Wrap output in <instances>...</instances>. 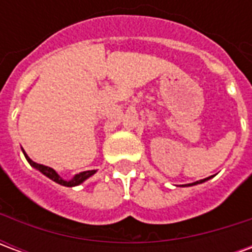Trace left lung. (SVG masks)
<instances>
[{
  "label": "left lung",
  "mask_w": 252,
  "mask_h": 252,
  "mask_svg": "<svg viewBox=\"0 0 252 252\" xmlns=\"http://www.w3.org/2000/svg\"><path fill=\"white\" fill-rule=\"evenodd\" d=\"M211 177H208V178H204V180L201 181H197V182H194V184H189V185H185V186H191V185H197V184H202V182H205L206 180H209Z\"/></svg>",
  "instance_id": "8db88e82"
}]
</instances>
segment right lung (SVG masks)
Masks as SVG:
<instances>
[{
	"label": "right lung",
	"mask_w": 252,
	"mask_h": 252,
	"mask_svg": "<svg viewBox=\"0 0 252 252\" xmlns=\"http://www.w3.org/2000/svg\"><path fill=\"white\" fill-rule=\"evenodd\" d=\"M25 155V158H27V160L30 162L31 166H33L35 169H37L39 171H41L43 174L46 175V177H48L50 180L52 181H55L57 184H59V185H63V186H77L79 185V184H82L83 181L85 180H88L89 177L90 175H93L94 173H95V170H89V171H83V173H79V174H77L72 180L70 181H64L62 180L59 175H58V173L55 171L54 169H51V167H48V166H43V164H39V163H36V162H33L32 159L25 154V151H23Z\"/></svg>",
	"instance_id": "add662e5"
}]
</instances>
